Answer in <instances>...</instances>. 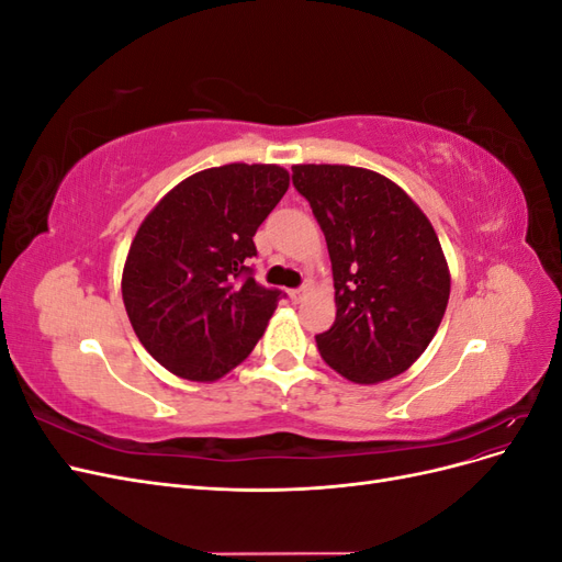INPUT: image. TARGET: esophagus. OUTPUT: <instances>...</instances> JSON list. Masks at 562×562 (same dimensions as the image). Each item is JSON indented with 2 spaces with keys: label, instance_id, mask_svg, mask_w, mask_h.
<instances>
[{
  "label": "esophagus",
  "instance_id": "34e87169",
  "mask_svg": "<svg viewBox=\"0 0 562 562\" xmlns=\"http://www.w3.org/2000/svg\"><path fill=\"white\" fill-rule=\"evenodd\" d=\"M304 295H307V288H304V285L302 288H293V291H288V297H291L295 304L302 302Z\"/></svg>",
  "mask_w": 562,
  "mask_h": 562
}]
</instances>
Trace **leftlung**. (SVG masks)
I'll return each instance as SVG.
<instances>
[{
    "instance_id": "1",
    "label": "left lung",
    "mask_w": 562,
    "mask_h": 562,
    "mask_svg": "<svg viewBox=\"0 0 562 562\" xmlns=\"http://www.w3.org/2000/svg\"><path fill=\"white\" fill-rule=\"evenodd\" d=\"M326 234L337 316L316 347L356 384L391 380L429 347L450 297L431 223L396 182L356 166H293Z\"/></svg>"
}]
</instances>
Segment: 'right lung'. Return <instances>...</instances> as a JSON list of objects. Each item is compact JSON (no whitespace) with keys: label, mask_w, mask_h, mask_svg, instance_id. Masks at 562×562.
<instances>
[{"label":"right lung","mask_w":562,"mask_h":562,"mask_svg":"<svg viewBox=\"0 0 562 562\" xmlns=\"http://www.w3.org/2000/svg\"><path fill=\"white\" fill-rule=\"evenodd\" d=\"M288 180L274 164L206 168L143 220L122 295L143 347L173 375L220 380L258 345L283 293L255 281L252 236Z\"/></svg>","instance_id":"obj_1"}]
</instances>
